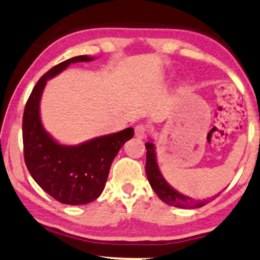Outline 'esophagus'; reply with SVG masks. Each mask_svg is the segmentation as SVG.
<instances>
[{"label":"esophagus","mask_w":260,"mask_h":260,"mask_svg":"<svg viewBox=\"0 0 260 260\" xmlns=\"http://www.w3.org/2000/svg\"><path fill=\"white\" fill-rule=\"evenodd\" d=\"M146 135V126L143 124H138L135 126V136L137 138H144Z\"/></svg>","instance_id":"34e87169"}]
</instances>
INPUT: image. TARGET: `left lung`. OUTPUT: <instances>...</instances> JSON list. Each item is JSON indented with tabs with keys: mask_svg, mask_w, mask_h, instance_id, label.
Returning <instances> with one entry per match:
<instances>
[{
	"mask_svg": "<svg viewBox=\"0 0 260 260\" xmlns=\"http://www.w3.org/2000/svg\"><path fill=\"white\" fill-rule=\"evenodd\" d=\"M146 148V164H145V172L148 177L149 183L155 191L156 194L159 197L164 203L169 205L176 206V208L182 209H194L202 208L206 204L205 201H194L191 197L184 196L176 191L174 187H171L164 179L163 175L160 174L159 168L157 164L156 158V149L155 144L152 142L145 143Z\"/></svg>",
	"mask_w": 260,
	"mask_h": 260,
	"instance_id": "obj_1",
	"label": "left lung"
}]
</instances>
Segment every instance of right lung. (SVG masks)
I'll return each mask as SVG.
<instances>
[{
    "mask_svg": "<svg viewBox=\"0 0 260 260\" xmlns=\"http://www.w3.org/2000/svg\"><path fill=\"white\" fill-rule=\"evenodd\" d=\"M92 59L86 55L76 56L51 68L34 86L24 108L22 133L25 165L34 180L48 194L68 205L88 204L100 197L112 160L124 143L134 136L133 127H127L78 145H63L44 130L40 101L47 81L71 63Z\"/></svg>",
    "mask_w": 260,
    "mask_h": 260,
    "instance_id": "obj_1",
    "label": "right lung"
}]
</instances>
